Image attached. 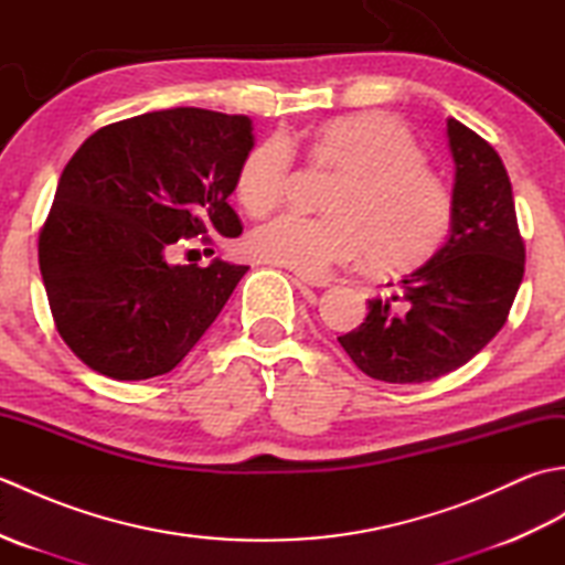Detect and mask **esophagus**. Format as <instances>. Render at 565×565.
<instances>
[{
	"label": "esophagus",
	"mask_w": 565,
	"mask_h": 565,
	"mask_svg": "<svg viewBox=\"0 0 565 565\" xmlns=\"http://www.w3.org/2000/svg\"><path fill=\"white\" fill-rule=\"evenodd\" d=\"M298 281H303L308 286H318V289H326V286H330V279L328 276H308V274H296Z\"/></svg>",
	"instance_id": "obj_1"
}]
</instances>
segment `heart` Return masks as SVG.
Here are the masks:
<instances>
[{"label": "heart", "mask_w": 565, "mask_h": 565, "mask_svg": "<svg viewBox=\"0 0 565 565\" xmlns=\"http://www.w3.org/2000/svg\"><path fill=\"white\" fill-rule=\"evenodd\" d=\"M310 158L340 170L328 191V215L286 213L247 237L255 259L308 276H326L369 252L376 267L401 269L429 257L451 223L447 184L425 164L411 130L383 111L322 124ZM289 142L269 138L239 164L235 194L252 215L269 213L291 177Z\"/></svg>", "instance_id": "b5f03b06"}]
</instances>
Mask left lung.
<instances>
[{"mask_svg":"<svg viewBox=\"0 0 565 565\" xmlns=\"http://www.w3.org/2000/svg\"><path fill=\"white\" fill-rule=\"evenodd\" d=\"M454 160L449 237L338 342L366 376L423 383L463 366L505 326L524 276V243L505 164L490 142L447 118Z\"/></svg>","mask_w":565,"mask_h":565,"instance_id":"left-lung-1","label":"left lung"}]
</instances>
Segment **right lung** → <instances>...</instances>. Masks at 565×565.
<instances>
[{
  "instance_id": "obj_1",
  "label": "right lung",
  "mask_w": 565,
  "mask_h": 565,
  "mask_svg": "<svg viewBox=\"0 0 565 565\" xmlns=\"http://www.w3.org/2000/svg\"><path fill=\"white\" fill-rule=\"evenodd\" d=\"M255 148L247 116L177 106L99 128L60 174L39 264L60 338L116 381L172 371L249 267L167 259L177 239L243 233L227 203Z\"/></svg>"
}]
</instances>
